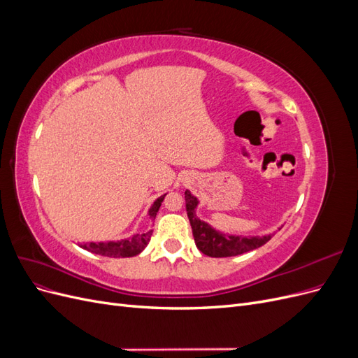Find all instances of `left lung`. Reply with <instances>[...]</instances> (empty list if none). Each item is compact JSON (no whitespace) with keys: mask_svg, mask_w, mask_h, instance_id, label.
Instances as JSON below:
<instances>
[{"mask_svg":"<svg viewBox=\"0 0 358 358\" xmlns=\"http://www.w3.org/2000/svg\"><path fill=\"white\" fill-rule=\"evenodd\" d=\"M187 201V213L192 229L194 242H196L200 252L209 257H234L241 255L248 251H252L259 246H263L272 239L273 234L266 236H236V234H224L215 230L212 225L201 221L196 215V209L199 206V199L192 196L191 191H185Z\"/></svg>","mask_w":358,"mask_h":358,"instance_id":"left-lung-1","label":"left lung"}]
</instances>
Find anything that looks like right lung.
Here are the masks:
<instances>
[{
    "instance_id": "obj_1",
    "label": "right lung",
    "mask_w": 358,
    "mask_h": 358,
    "mask_svg": "<svg viewBox=\"0 0 358 358\" xmlns=\"http://www.w3.org/2000/svg\"><path fill=\"white\" fill-rule=\"evenodd\" d=\"M164 196L158 197L154 204L150 206V209L148 212L150 220H155L157 212L159 210V206L164 200ZM150 236H152V230H149L146 233H136L128 239H121V241H109V242H90V243H83L80 245V248L86 249L92 254H99V255H104V257H113V258H125V257H134L137 254H140L143 249L148 246Z\"/></svg>"
}]
</instances>
